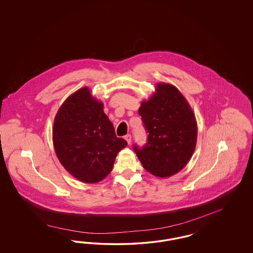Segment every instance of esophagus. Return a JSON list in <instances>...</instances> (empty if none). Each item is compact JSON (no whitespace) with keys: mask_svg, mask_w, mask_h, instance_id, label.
<instances>
[{"mask_svg":"<svg viewBox=\"0 0 253 253\" xmlns=\"http://www.w3.org/2000/svg\"><path fill=\"white\" fill-rule=\"evenodd\" d=\"M124 139L127 141V143L130 145V142H131V136H130V134H127V135H125V137Z\"/></svg>","mask_w":253,"mask_h":253,"instance_id":"34e87169","label":"esophagus"}]
</instances>
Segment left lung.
I'll return each instance as SVG.
<instances>
[{"label": "left lung", "instance_id": "8db88e82", "mask_svg": "<svg viewBox=\"0 0 253 253\" xmlns=\"http://www.w3.org/2000/svg\"><path fill=\"white\" fill-rule=\"evenodd\" d=\"M148 132L146 146H133L143 167L161 178L172 176L190 161L198 137L196 117L174 85L157 84L138 110Z\"/></svg>", "mask_w": 253, "mask_h": 253}]
</instances>
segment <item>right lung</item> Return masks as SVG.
Here are the masks:
<instances>
[{"mask_svg":"<svg viewBox=\"0 0 253 253\" xmlns=\"http://www.w3.org/2000/svg\"><path fill=\"white\" fill-rule=\"evenodd\" d=\"M104 105L88 87L70 94L59 107L53 127V144L62 166L77 180L95 184L112 170L127 142L116 136Z\"/></svg>","mask_w":253,"mask_h":253,"instance_id":"1","label":"right lung"}]
</instances>
